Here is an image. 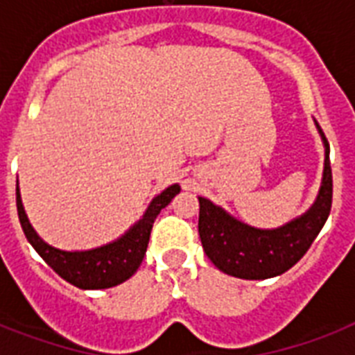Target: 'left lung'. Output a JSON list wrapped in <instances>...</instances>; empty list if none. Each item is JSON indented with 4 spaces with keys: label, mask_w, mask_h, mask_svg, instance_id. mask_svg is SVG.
Wrapping results in <instances>:
<instances>
[{
    "label": "left lung",
    "mask_w": 355,
    "mask_h": 355,
    "mask_svg": "<svg viewBox=\"0 0 355 355\" xmlns=\"http://www.w3.org/2000/svg\"><path fill=\"white\" fill-rule=\"evenodd\" d=\"M324 144V171L313 206L284 227L261 230L237 221L236 217L199 197V236L206 256L225 275L243 280H265L286 272L308 252L331 210L330 145L319 123Z\"/></svg>",
    "instance_id": "left-lung-1"
}]
</instances>
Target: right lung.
Segmentation results:
<instances>
[{
  "label": "right lung",
  "mask_w": 355,
  "mask_h": 355,
  "mask_svg": "<svg viewBox=\"0 0 355 355\" xmlns=\"http://www.w3.org/2000/svg\"><path fill=\"white\" fill-rule=\"evenodd\" d=\"M178 191H180V186L173 184L160 195H156L155 199L150 200L149 208L145 210L144 217L116 241L92 248V250H73V252L51 247L36 234L21 205L18 184H16V208H18L19 225L24 228L27 241L60 278L79 289H107V287L123 284L138 270L147 250V243H149L156 216L160 214L162 208H166L171 202Z\"/></svg>",
  "instance_id": "1"
}]
</instances>
